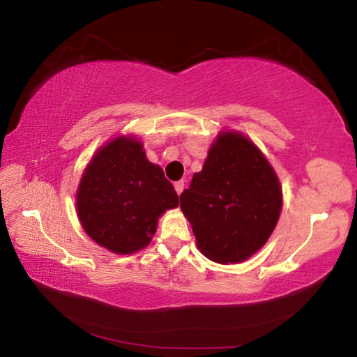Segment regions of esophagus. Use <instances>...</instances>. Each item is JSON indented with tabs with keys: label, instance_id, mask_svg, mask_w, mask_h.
<instances>
[{
	"label": "esophagus",
	"instance_id": "esophagus-1",
	"mask_svg": "<svg viewBox=\"0 0 357 357\" xmlns=\"http://www.w3.org/2000/svg\"><path fill=\"white\" fill-rule=\"evenodd\" d=\"M184 181H178V183H174V190L178 192V195H181V193H183V190H184Z\"/></svg>",
	"mask_w": 357,
	"mask_h": 357
}]
</instances>
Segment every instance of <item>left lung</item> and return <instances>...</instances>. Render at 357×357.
Returning <instances> with one entry per match:
<instances>
[{"instance_id":"1","label":"left lung","mask_w":357,"mask_h":357,"mask_svg":"<svg viewBox=\"0 0 357 357\" xmlns=\"http://www.w3.org/2000/svg\"><path fill=\"white\" fill-rule=\"evenodd\" d=\"M198 249L215 263H239L261 249L282 211V187L255 144L239 132H220L203 170L181 193Z\"/></svg>"}]
</instances>
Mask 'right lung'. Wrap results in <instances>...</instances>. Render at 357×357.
I'll return each instance as SVG.
<instances>
[{"label":"right lung","mask_w":357,"mask_h":357,"mask_svg":"<svg viewBox=\"0 0 357 357\" xmlns=\"http://www.w3.org/2000/svg\"><path fill=\"white\" fill-rule=\"evenodd\" d=\"M178 206V193L159 165L151 164L134 137L102 146L84 170L77 214L89 238L129 255L151 243L157 219Z\"/></svg>","instance_id":"1"}]
</instances>
